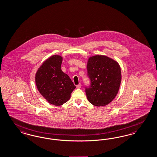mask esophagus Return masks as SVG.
Segmentation results:
<instances>
[{
    "label": "esophagus",
    "mask_w": 157,
    "mask_h": 157,
    "mask_svg": "<svg viewBox=\"0 0 157 157\" xmlns=\"http://www.w3.org/2000/svg\"><path fill=\"white\" fill-rule=\"evenodd\" d=\"M81 87V83H79V85H78L77 86H76V88L77 89H80Z\"/></svg>",
    "instance_id": "34e87169"
}]
</instances>
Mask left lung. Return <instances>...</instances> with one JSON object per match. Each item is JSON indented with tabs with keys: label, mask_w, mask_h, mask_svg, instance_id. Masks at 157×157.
<instances>
[{
	"label": "left lung",
	"mask_w": 157,
	"mask_h": 157,
	"mask_svg": "<svg viewBox=\"0 0 157 157\" xmlns=\"http://www.w3.org/2000/svg\"><path fill=\"white\" fill-rule=\"evenodd\" d=\"M87 72L90 84L85 87L89 101L93 105L104 106L117 96L121 82L119 64L107 56L97 55L87 61Z\"/></svg>",
	"instance_id": "1"
}]
</instances>
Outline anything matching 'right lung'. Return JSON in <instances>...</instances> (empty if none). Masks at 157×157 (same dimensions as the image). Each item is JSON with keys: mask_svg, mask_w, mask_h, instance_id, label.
Masks as SVG:
<instances>
[{"mask_svg": "<svg viewBox=\"0 0 157 157\" xmlns=\"http://www.w3.org/2000/svg\"><path fill=\"white\" fill-rule=\"evenodd\" d=\"M63 58L54 55L46 59L38 69L35 82L39 92L54 105H61L70 98L76 86L67 74L61 69Z\"/></svg>", "mask_w": 157, "mask_h": 157, "instance_id": "obj_1", "label": "right lung"}]
</instances>
